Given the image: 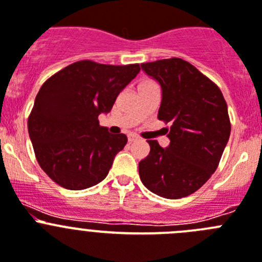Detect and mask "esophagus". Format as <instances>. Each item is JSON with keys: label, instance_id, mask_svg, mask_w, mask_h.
I'll return each instance as SVG.
<instances>
[{"label": "esophagus", "instance_id": "1", "mask_svg": "<svg viewBox=\"0 0 262 262\" xmlns=\"http://www.w3.org/2000/svg\"><path fill=\"white\" fill-rule=\"evenodd\" d=\"M128 141L129 142H136V141H138V137L134 136V134H130V136L128 137Z\"/></svg>", "mask_w": 262, "mask_h": 262}]
</instances>
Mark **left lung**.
Instances as JSON below:
<instances>
[{
	"instance_id": "left-lung-1",
	"label": "left lung",
	"mask_w": 262,
	"mask_h": 262,
	"mask_svg": "<svg viewBox=\"0 0 262 262\" xmlns=\"http://www.w3.org/2000/svg\"><path fill=\"white\" fill-rule=\"evenodd\" d=\"M141 68L162 89L158 119L171 124L168 147L147 140L150 152L138 164L141 181L164 199L187 197L210 179L222 158L231 132L227 104L219 87L181 58Z\"/></svg>"
}]
</instances>
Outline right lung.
Returning <instances> with one entry per match:
<instances>
[{
	"mask_svg": "<svg viewBox=\"0 0 262 262\" xmlns=\"http://www.w3.org/2000/svg\"><path fill=\"white\" fill-rule=\"evenodd\" d=\"M140 73V65H104L77 61L52 75L40 87L30 117L28 134L36 159L61 187L81 190L108 175L114 159L128 142L99 125L117 95Z\"/></svg>",
	"mask_w": 262,
	"mask_h": 262,
	"instance_id": "obj_1",
	"label": "right lung"
}]
</instances>
